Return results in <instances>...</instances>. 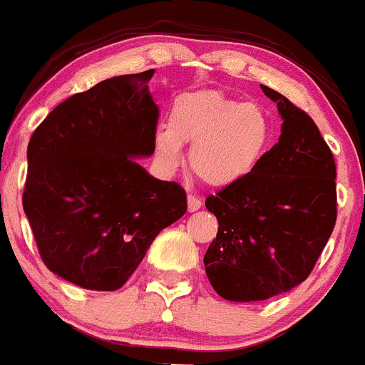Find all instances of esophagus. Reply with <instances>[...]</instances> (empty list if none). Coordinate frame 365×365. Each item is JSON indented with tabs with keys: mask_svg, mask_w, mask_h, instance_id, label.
Masks as SVG:
<instances>
[{
	"mask_svg": "<svg viewBox=\"0 0 365 365\" xmlns=\"http://www.w3.org/2000/svg\"><path fill=\"white\" fill-rule=\"evenodd\" d=\"M201 205H202V202L199 201L195 195H192V194L187 195V206H189V212H197V210L201 208Z\"/></svg>",
	"mask_w": 365,
	"mask_h": 365,
	"instance_id": "1",
	"label": "esophagus"
}]
</instances>
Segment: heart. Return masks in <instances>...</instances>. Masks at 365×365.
<instances>
[{
    "instance_id": "b5f03b06",
    "label": "heart",
    "mask_w": 365,
    "mask_h": 365,
    "mask_svg": "<svg viewBox=\"0 0 365 365\" xmlns=\"http://www.w3.org/2000/svg\"><path fill=\"white\" fill-rule=\"evenodd\" d=\"M273 138V118L257 103L217 91L187 92L173 101L170 124L153 138V153L160 168L175 171L182 163V145H192V171L208 185L224 189L255 171Z\"/></svg>"
}]
</instances>
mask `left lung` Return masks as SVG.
<instances>
[{"label":"left lung","mask_w":365,"mask_h":365,"mask_svg":"<svg viewBox=\"0 0 365 365\" xmlns=\"http://www.w3.org/2000/svg\"><path fill=\"white\" fill-rule=\"evenodd\" d=\"M282 117L278 143L240 183L206 199L218 220L210 283L234 302L266 301L308 278L336 224V164L308 113L260 86Z\"/></svg>","instance_id":"1"}]
</instances>
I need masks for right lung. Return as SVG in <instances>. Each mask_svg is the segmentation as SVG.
I'll return each instance as SVG.
<instances>
[{
    "label": "right lung",
    "instance_id": "1",
    "mask_svg": "<svg viewBox=\"0 0 365 365\" xmlns=\"http://www.w3.org/2000/svg\"><path fill=\"white\" fill-rule=\"evenodd\" d=\"M152 75L71 96L31 136L26 217L45 266L82 289H120L157 234L187 212L185 190L136 160L153 153Z\"/></svg>",
    "mask_w": 365,
    "mask_h": 365
}]
</instances>
